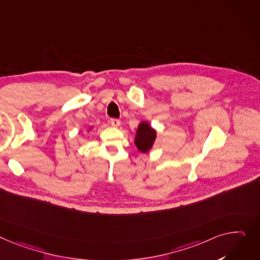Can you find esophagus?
Wrapping results in <instances>:
<instances>
[{
    "instance_id": "obj_1",
    "label": "esophagus",
    "mask_w": 260,
    "mask_h": 260,
    "mask_svg": "<svg viewBox=\"0 0 260 260\" xmlns=\"http://www.w3.org/2000/svg\"><path fill=\"white\" fill-rule=\"evenodd\" d=\"M111 124H112L114 127H119L120 124H121V122H120V120H118V119H111Z\"/></svg>"
}]
</instances>
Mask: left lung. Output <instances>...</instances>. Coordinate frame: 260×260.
Instances as JSON below:
<instances>
[{"mask_svg":"<svg viewBox=\"0 0 260 260\" xmlns=\"http://www.w3.org/2000/svg\"><path fill=\"white\" fill-rule=\"evenodd\" d=\"M157 139V131H155L148 121H141L138 125L135 135V145L140 152H148Z\"/></svg>","mask_w":260,"mask_h":260,"instance_id":"left-lung-1","label":"left lung"}]
</instances>
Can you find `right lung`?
<instances>
[{
    "mask_svg": "<svg viewBox=\"0 0 260 260\" xmlns=\"http://www.w3.org/2000/svg\"><path fill=\"white\" fill-rule=\"evenodd\" d=\"M92 128H93V126H90V127H89V128H88V133H89V132H90V131H91V129H92Z\"/></svg>",
    "mask_w": 260,
    "mask_h": 260,
    "instance_id": "right-lung-1",
    "label": "right lung"
}]
</instances>
